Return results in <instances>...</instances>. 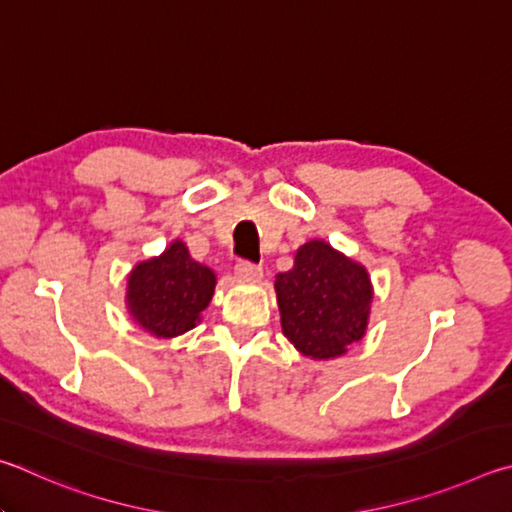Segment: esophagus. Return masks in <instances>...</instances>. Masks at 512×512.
<instances>
[{
  "label": "esophagus",
  "instance_id": "obj_1",
  "mask_svg": "<svg viewBox=\"0 0 512 512\" xmlns=\"http://www.w3.org/2000/svg\"><path fill=\"white\" fill-rule=\"evenodd\" d=\"M236 276L240 281H249V283H256L263 279V267H258L254 263H247V261H240L236 265Z\"/></svg>",
  "mask_w": 512,
  "mask_h": 512
}]
</instances>
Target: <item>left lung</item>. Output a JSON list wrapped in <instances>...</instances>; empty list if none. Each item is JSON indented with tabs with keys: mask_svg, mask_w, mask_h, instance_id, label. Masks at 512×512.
<instances>
[{
	"mask_svg": "<svg viewBox=\"0 0 512 512\" xmlns=\"http://www.w3.org/2000/svg\"><path fill=\"white\" fill-rule=\"evenodd\" d=\"M274 290L283 335L310 360H335L366 335L373 303L369 270L326 240L301 245Z\"/></svg>",
	"mask_w": 512,
	"mask_h": 512,
	"instance_id": "obj_1",
	"label": "left lung"
}]
</instances>
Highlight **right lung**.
Instances as JSON below:
<instances>
[{"mask_svg": "<svg viewBox=\"0 0 512 512\" xmlns=\"http://www.w3.org/2000/svg\"><path fill=\"white\" fill-rule=\"evenodd\" d=\"M215 272L197 263L182 240L137 263L125 276V308L155 337H179L202 321L215 292Z\"/></svg>", "mask_w": 512, "mask_h": 512, "instance_id": "add662e5", "label": "right lung"}]
</instances>
